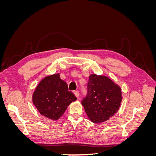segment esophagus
<instances>
[{
  "label": "esophagus",
  "instance_id": "1",
  "mask_svg": "<svg viewBox=\"0 0 156 156\" xmlns=\"http://www.w3.org/2000/svg\"><path fill=\"white\" fill-rule=\"evenodd\" d=\"M73 94H74V95L76 96L77 98H79V92L78 91V90H76V91H74L73 92Z\"/></svg>",
  "mask_w": 156,
  "mask_h": 156
}]
</instances>
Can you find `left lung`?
<instances>
[{
	"label": "left lung",
	"instance_id": "8db88e82",
	"mask_svg": "<svg viewBox=\"0 0 156 156\" xmlns=\"http://www.w3.org/2000/svg\"><path fill=\"white\" fill-rule=\"evenodd\" d=\"M87 96L82 101L87 116L94 123L105 122L119 111L122 100L120 87L103 75H90Z\"/></svg>",
	"mask_w": 156,
	"mask_h": 156
}]
</instances>
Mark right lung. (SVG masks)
Instances as JSON below:
<instances>
[{
	"instance_id": "1",
	"label": "right lung",
	"mask_w": 156,
	"mask_h": 156,
	"mask_svg": "<svg viewBox=\"0 0 156 156\" xmlns=\"http://www.w3.org/2000/svg\"><path fill=\"white\" fill-rule=\"evenodd\" d=\"M32 100L41 115L58 120L77 98L68 90L66 82L60 79V73H55L41 80L32 94Z\"/></svg>"
}]
</instances>
